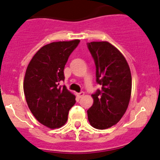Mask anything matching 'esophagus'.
<instances>
[{
  "label": "esophagus",
  "instance_id": "obj_1",
  "mask_svg": "<svg viewBox=\"0 0 160 160\" xmlns=\"http://www.w3.org/2000/svg\"><path fill=\"white\" fill-rule=\"evenodd\" d=\"M83 95H84V92H80V93H78V94H77V96H79V98H81L82 96H83Z\"/></svg>",
  "mask_w": 160,
  "mask_h": 160
}]
</instances>
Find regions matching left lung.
Segmentation results:
<instances>
[{
  "label": "left lung",
  "instance_id": "1",
  "mask_svg": "<svg viewBox=\"0 0 160 160\" xmlns=\"http://www.w3.org/2000/svg\"><path fill=\"white\" fill-rule=\"evenodd\" d=\"M96 64V83L101 85L92 95V106L87 111L90 124L106 129L116 124L128 107L132 93V75L126 59L107 41L88 43Z\"/></svg>",
  "mask_w": 160,
  "mask_h": 160
}]
</instances>
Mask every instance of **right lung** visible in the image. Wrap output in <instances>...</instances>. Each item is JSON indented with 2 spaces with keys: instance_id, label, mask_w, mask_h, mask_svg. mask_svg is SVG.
Wrapping results in <instances>:
<instances>
[{
  "instance_id": "right-lung-1",
  "label": "right lung",
  "mask_w": 160,
  "mask_h": 160,
  "mask_svg": "<svg viewBox=\"0 0 160 160\" xmlns=\"http://www.w3.org/2000/svg\"><path fill=\"white\" fill-rule=\"evenodd\" d=\"M80 40L52 42L43 46L28 64L24 80V92L36 119L49 128H58L67 122L76 96L60 86L68 57Z\"/></svg>"
}]
</instances>
